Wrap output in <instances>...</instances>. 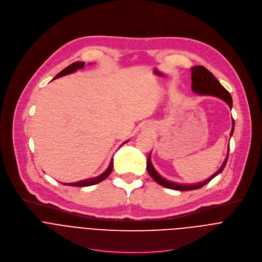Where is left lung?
Returning <instances> with one entry per match:
<instances>
[{"label":"left lung","instance_id":"obj_1","mask_svg":"<svg viewBox=\"0 0 262 262\" xmlns=\"http://www.w3.org/2000/svg\"><path fill=\"white\" fill-rule=\"evenodd\" d=\"M191 71V90L200 95H211V96H216L222 100H224L229 108L232 107V99L231 96L229 94V92L219 83V81L213 76V74L211 72H209L205 67L203 66H196L190 69ZM233 130H234V121L232 120V127H231V131H230V137L233 134ZM228 150H229V146H228ZM228 150H227V156L223 162V164L221 165V167L219 168V170L214 173L211 177H209L208 179H206L203 182H199V183H194V184H181V183H176L173 182L171 180H168L164 177H162L154 168L151 161H150V154L147 158V172L148 174L151 176V178L158 182L160 185L170 188V189H175V190H193V189H198L203 187L204 185H206L207 183H209L215 176H217L218 174H220L222 172V170L224 169L226 162H227V158H228Z\"/></svg>","mask_w":262,"mask_h":262}]
</instances>
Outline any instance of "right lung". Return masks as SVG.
I'll list each match as a JSON object with an SVG mask.
<instances>
[{
	"label": "right lung",
	"mask_w": 262,
	"mask_h": 262,
	"mask_svg": "<svg viewBox=\"0 0 262 262\" xmlns=\"http://www.w3.org/2000/svg\"><path fill=\"white\" fill-rule=\"evenodd\" d=\"M85 66V62H82V61H77V62H74L72 63L71 66H69L68 68H66L64 70H62L59 74L56 75V78H53V80L57 79V78H60V77H63L66 75H70L72 73H75L77 70H80V69H83ZM127 141H125L123 144L127 143ZM122 144V145H123ZM113 168H114V160L112 159L111 163H110V166L108 168L100 175L96 176V177H93V178H89V179H85V180H81V181H78V182H73V183H63L64 185H70V186H79V187H83V186H90V185H94V184H97L99 182H101L102 180H104L105 178L108 177V175L111 174V172L113 171Z\"/></svg>",
	"instance_id": "add662e5"
}]
</instances>
